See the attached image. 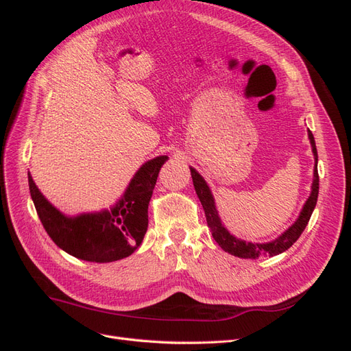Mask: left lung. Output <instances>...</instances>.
<instances>
[{
	"instance_id": "1",
	"label": "left lung",
	"mask_w": 351,
	"mask_h": 351,
	"mask_svg": "<svg viewBox=\"0 0 351 351\" xmlns=\"http://www.w3.org/2000/svg\"><path fill=\"white\" fill-rule=\"evenodd\" d=\"M307 134H309V141L312 145V152L315 156V168H313V183H312V192L309 199L306 200V204L300 212L299 218L294 222V224L284 231L282 234L275 239L269 243H250V241H244L232 234H230V231L222 226L221 218L218 215V210L215 206V200L214 196L210 193V189L206 184L204 180L195 168L190 167V173H192L193 178V186L196 190V195L200 200L202 206H204L205 210V217L208 227L210 228L212 237L219 244V247L222 250L228 252L230 254H234V256L244 258V259H256L261 254H269V256H275V254H280L285 252L287 249H290L293 244L297 241L302 236V232L304 231L307 222H309L312 212L316 206V200H317V193H319V176H317V151H316V145L313 134L311 130H307Z\"/></svg>"
}]
</instances>
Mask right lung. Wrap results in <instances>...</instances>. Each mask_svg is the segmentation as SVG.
I'll use <instances>...</instances> for the list:
<instances>
[{"label": "right lung", "instance_id": "1", "mask_svg": "<svg viewBox=\"0 0 351 351\" xmlns=\"http://www.w3.org/2000/svg\"><path fill=\"white\" fill-rule=\"evenodd\" d=\"M168 156L145 162L111 209L67 217L52 206L29 177V190L48 236L71 256L97 263L120 261L141 246L147 230V206L159 169Z\"/></svg>", "mask_w": 351, "mask_h": 351}]
</instances>
